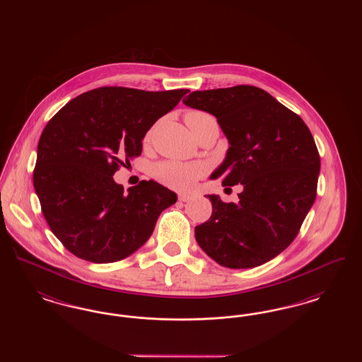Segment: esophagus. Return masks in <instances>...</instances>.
Wrapping results in <instances>:
<instances>
[{
	"label": "esophagus",
	"mask_w": 362,
	"mask_h": 362,
	"mask_svg": "<svg viewBox=\"0 0 362 362\" xmlns=\"http://www.w3.org/2000/svg\"><path fill=\"white\" fill-rule=\"evenodd\" d=\"M192 199V195H189V194H179V201H182V202H189Z\"/></svg>",
	"instance_id": "obj_1"
}]
</instances>
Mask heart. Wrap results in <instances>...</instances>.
I'll return each instance as SVG.
<instances>
[{"label":"heart","mask_w":362,"mask_h":362,"mask_svg":"<svg viewBox=\"0 0 362 362\" xmlns=\"http://www.w3.org/2000/svg\"><path fill=\"white\" fill-rule=\"evenodd\" d=\"M211 117L204 111H189L185 119L192 127L195 123L206 121ZM206 173L205 164L199 161L183 163L176 160L160 161L152 167V176L160 183L175 189H189L195 185V182Z\"/></svg>","instance_id":"1"}]
</instances>
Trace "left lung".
Returning <instances> with one entry per match:
<instances>
[{
	"label": "left lung",
	"mask_w": 362,
	"mask_h": 362,
	"mask_svg": "<svg viewBox=\"0 0 362 362\" xmlns=\"http://www.w3.org/2000/svg\"><path fill=\"white\" fill-rule=\"evenodd\" d=\"M183 103L216 117L228 138L224 161L210 179L243 186L238 204L206 195L213 211L195 226L199 247L229 269L276 258L294 240L316 198L320 157L308 126L257 86L195 90Z\"/></svg>",
	"instance_id": "left-lung-1"
}]
</instances>
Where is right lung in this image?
Segmentation results:
<instances>
[{
  "instance_id": "add662e5",
  "label": "right lung",
  "mask_w": 362,
  "mask_h": 362,
  "mask_svg": "<svg viewBox=\"0 0 362 362\" xmlns=\"http://www.w3.org/2000/svg\"><path fill=\"white\" fill-rule=\"evenodd\" d=\"M187 92L103 86L74 98L46 124L35 192L52 233L73 255L93 263L127 258L176 202V194L155 180L126 192L112 176L141 155L148 130Z\"/></svg>"
}]
</instances>
